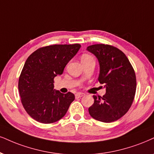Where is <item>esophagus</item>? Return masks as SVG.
Instances as JSON below:
<instances>
[{"mask_svg": "<svg viewBox=\"0 0 154 154\" xmlns=\"http://www.w3.org/2000/svg\"><path fill=\"white\" fill-rule=\"evenodd\" d=\"M83 96H84V94H83V93H77V94L75 95V98H81Z\"/></svg>", "mask_w": 154, "mask_h": 154, "instance_id": "obj_1", "label": "esophagus"}]
</instances>
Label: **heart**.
I'll return each mask as SVG.
<instances>
[{"instance_id": "b5f03b06", "label": "heart", "mask_w": 154, "mask_h": 154, "mask_svg": "<svg viewBox=\"0 0 154 154\" xmlns=\"http://www.w3.org/2000/svg\"><path fill=\"white\" fill-rule=\"evenodd\" d=\"M91 58V56H89V55L84 54V55H83L82 57H81V60L88 59V58Z\"/></svg>"}]
</instances>
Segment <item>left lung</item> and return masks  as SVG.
<instances>
[{
  "label": "left lung",
  "instance_id": "8db88e82",
  "mask_svg": "<svg viewBox=\"0 0 154 154\" xmlns=\"http://www.w3.org/2000/svg\"><path fill=\"white\" fill-rule=\"evenodd\" d=\"M86 50L97 58L100 66L98 80L106 91L103 97L94 96V103L89 107V114L101 122H113L126 114L134 101L135 72L126 55L116 47L95 44Z\"/></svg>",
  "mask_w": 154,
  "mask_h": 154
}]
</instances>
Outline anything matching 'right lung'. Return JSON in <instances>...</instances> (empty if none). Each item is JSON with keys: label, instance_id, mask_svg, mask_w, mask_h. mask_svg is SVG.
Returning a JSON list of instances; mask_svg holds the SVG:
<instances>
[{"label": "right lung", "instance_id": "add662e5", "mask_svg": "<svg viewBox=\"0 0 154 154\" xmlns=\"http://www.w3.org/2000/svg\"><path fill=\"white\" fill-rule=\"evenodd\" d=\"M81 47L80 44L49 45L38 48L27 58L19 78L18 90L25 110L35 121L51 123L66 115L75 96L54 89V79L61 75Z\"/></svg>", "mask_w": 154, "mask_h": 154}]
</instances>
